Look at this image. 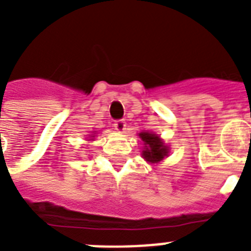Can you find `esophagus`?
Returning <instances> with one entry per match:
<instances>
[{"label": "esophagus", "mask_w": 251, "mask_h": 251, "mask_svg": "<svg viewBox=\"0 0 251 251\" xmlns=\"http://www.w3.org/2000/svg\"><path fill=\"white\" fill-rule=\"evenodd\" d=\"M114 127H115V129L118 130L119 133L126 132V127H127V126H126V121H124V119H119V121H115L114 122Z\"/></svg>", "instance_id": "esophagus-1"}]
</instances>
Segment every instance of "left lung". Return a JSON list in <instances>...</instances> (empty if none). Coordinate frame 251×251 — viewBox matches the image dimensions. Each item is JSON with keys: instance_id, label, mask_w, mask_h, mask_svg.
<instances>
[{"instance_id": "1", "label": "left lung", "mask_w": 251, "mask_h": 251, "mask_svg": "<svg viewBox=\"0 0 251 251\" xmlns=\"http://www.w3.org/2000/svg\"><path fill=\"white\" fill-rule=\"evenodd\" d=\"M143 141L145 150L142 151V157L150 163H158L159 161L168 156V147L157 134L150 132L139 133Z\"/></svg>"}]
</instances>
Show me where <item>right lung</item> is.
Returning a JSON list of instances; mask_svg holds the SVG:
<instances>
[{"instance_id": "1", "label": "right lung", "mask_w": 251, "mask_h": 251, "mask_svg": "<svg viewBox=\"0 0 251 251\" xmlns=\"http://www.w3.org/2000/svg\"><path fill=\"white\" fill-rule=\"evenodd\" d=\"M93 137H94V136H93Z\"/></svg>"}]
</instances>
